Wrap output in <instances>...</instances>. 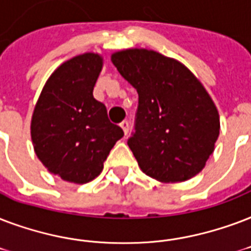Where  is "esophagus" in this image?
I'll list each match as a JSON object with an SVG mask.
<instances>
[{"instance_id":"esophagus-1","label":"esophagus","mask_w":251,"mask_h":251,"mask_svg":"<svg viewBox=\"0 0 251 251\" xmlns=\"http://www.w3.org/2000/svg\"><path fill=\"white\" fill-rule=\"evenodd\" d=\"M120 127H122V129H123L124 135H127L128 131H129V123H128L127 120H123V122L120 123Z\"/></svg>"}]
</instances>
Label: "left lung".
Instances as JSON below:
<instances>
[{
    "mask_svg": "<svg viewBox=\"0 0 251 251\" xmlns=\"http://www.w3.org/2000/svg\"><path fill=\"white\" fill-rule=\"evenodd\" d=\"M111 61L139 94L128 147L140 169L165 183L201 172L215 151L220 118L199 79L178 60L144 48L115 52Z\"/></svg>",
    "mask_w": 251,
    "mask_h": 251,
    "instance_id": "obj_1",
    "label": "left lung"
}]
</instances>
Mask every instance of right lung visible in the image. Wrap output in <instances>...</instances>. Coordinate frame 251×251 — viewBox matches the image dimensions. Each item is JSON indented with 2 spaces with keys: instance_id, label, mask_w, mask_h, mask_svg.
<instances>
[{
  "instance_id": "1",
  "label": "right lung",
  "mask_w": 251,
  "mask_h": 251,
  "mask_svg": "<svg viewBox=\"0 0 251 251\" xmlns=\"http://www.w3.org/2000/svg\"><path fill=\"white\" fill-rule=\"evenodd\" d=\"M103 57L87 52L61 64L47 79L31 119L34 151L48 172L83 184L100 174L124 135L93 97Z\"/></svg>"
}]
</instances>
